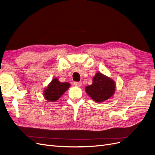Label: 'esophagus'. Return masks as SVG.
<instances>
[{"mask_svg":"<svg viewBox=\"0 0 155 155\" xmlns=\"http://www.w3.org/2000/svg\"><path fill=\"white\" fill-rule=\"evenodd\" d=\"M74 85H76L77 87H81L82 85V83L80 81H75L74 83Z\"/></svg>","mask_w":155,"mask_h":155,"instance_id":"esophagus-1","label":"esophagus"}]
</instances>
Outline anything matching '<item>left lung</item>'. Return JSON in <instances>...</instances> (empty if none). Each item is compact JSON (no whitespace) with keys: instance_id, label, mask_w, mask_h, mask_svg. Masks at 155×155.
Returning <instances> with one entry per match:
<instances>
[{"instance_id":"obj_1","label":"left lung","mask_w":155,"mask_h":155,"mask_svg":"<svg viewBox=\"0 0 155 155\" xmlns=\"http://www.w3.org/2000/svg\"><path fill=\"white\" fill-rule=\"evenodd\" d=\"M114 90V82L100 72L93 78L92 85L85 88L87 93L92 99L100 103L110 97L113 95Z\"/></svg>"}]
</instances>
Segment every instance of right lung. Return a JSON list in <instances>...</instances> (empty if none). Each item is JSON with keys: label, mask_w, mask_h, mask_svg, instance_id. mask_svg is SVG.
<instances>
[{"label": "right lung", "mask_w": 155, "mask_h": 155, "mask_svg": "<svg viewBox=\"0 0 155 155\" xmlns=\"http://www.w3.org/2000/svg\"><path fill=\"white\" fill-rule=\"evenodd\" d=\"M70 84L68 83H61L58 79H54L45 91V97L50 101H55L66 91Z\"/></svg>", "instance_id": "add662e5"}]
</instances>
